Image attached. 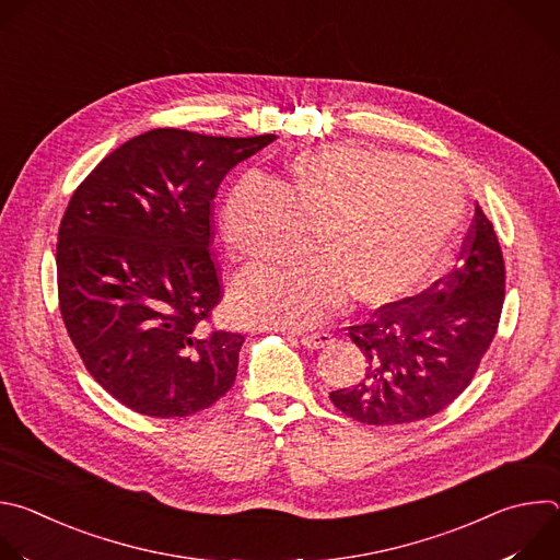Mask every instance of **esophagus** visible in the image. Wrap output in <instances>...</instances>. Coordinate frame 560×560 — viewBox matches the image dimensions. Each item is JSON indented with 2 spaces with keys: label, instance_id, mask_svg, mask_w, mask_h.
<instances>
[{
  "label": "esophagus",
  "instance_id": "esophagus-1",
  "mask_svg": "<svg viewBox=\"0 0 560 560\" xmlns=\"http://www.w3.org/2000/svg\"><path fill=\"white\" fill-rule=\"evenodd\" d=\"M328 343H332V335L330 332H312V335H303L301 337V346L307 348V350L326 348Z\"/></svg>",
  "mask_w": 560,
  "mask_h": 560
}]
</instances>
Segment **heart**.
I'll list each match as a JSON object with an SVG mask.
<instances>
[{
	"mask_svg": "<svg viewBox=\"0 0 560 560\" xmlns=\"http://www.w3.org/2000/svg\"><path fill=\"white\" fill-rule=\"evenodd\" d=\"M463 219V195L441 171L363 143L299 152L288 184L238 182L223 206L228 246L244 259H285L316 228L322 253L279 268H248L230 290L246 322L277 328L314 324L348 292L387 305L439 264Z\"/></svg>",
	"mask_w": 560,
	"mask_h": 560,
	"instance_id": "1",
	"label": "heart"
}]
</instances>
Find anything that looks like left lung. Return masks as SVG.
Returning a JSON list of instances; mask_svg holds the SVG:
<instances>
[{
    "label": "left lung",
    "instance_id": "1",
    "mask_svg": "<svg viewBox=\"0 0 560 560\" xmlns=\"http://www.w3.org/2000/svg\"><path fill=\"white\" fill-rule=\"evenodd\" d=\"M456 261L421 294L381 305L348 328L365 374L330 392L339 412L365 425L415 423L445 410L471 383L505 299L499 236L478 203Z\"/></svg>",
    "mask_w": 560,
    "mask_h": 560
}]
</instances>
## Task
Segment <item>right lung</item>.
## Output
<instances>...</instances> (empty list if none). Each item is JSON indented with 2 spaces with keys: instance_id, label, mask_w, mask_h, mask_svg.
Segmentation results:
<instances>
[{
  "instance_id": "add662e5",
  "label": "right lung",
  "mask_w": 560,
  "mask_h": 560,
  "mask_svg": "<svg viewBox=\"0 0 560 560\" xmlns=\"http://www.w3.org/2000/svg\"><path fill=\"white\" fill-rule=\"evenodd\" d=\"M275 139L154 128L72 192L57 242L61 318L91 376L132 412L190 417L232 387L244 335L212 326L223 296L212 203Z\"/></svg>"
}]
</instances>
